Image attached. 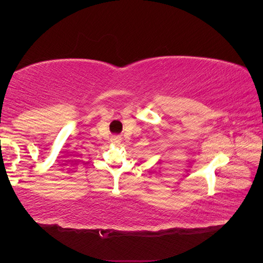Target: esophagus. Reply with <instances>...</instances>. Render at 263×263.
<instances>
[{
	"mask_svg": "<svg viewBox=\"0 0 263 263\" xmlns=\"http://www.w3.org/2000/svg\"><path fill=\"white\" fill-rule=\"evenodd\" d=\"M121 140H122V138L119 137V136H114L112 138V142H114V144H119V142H121Z\"/></svg>",
	"mask_w": 263,
	"mask_h": 263,
	"instance_id": "1",
	"label": "esophagus"
}]
</instances>
